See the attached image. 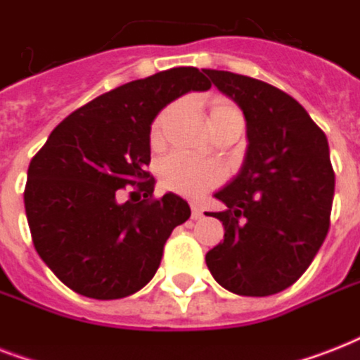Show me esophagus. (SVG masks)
Instances as JSON below:
<instances>
[{
    "mask_svg": "<svg viewBox=\"0 0 360 360\" xmlns=\"http://www.w3.org/2000/svg\"><path fill=\"white\" fill-rule=\"evenodd\" d=\"M192 220H198L202 219V209H200V205H196V203H192Z\"/></svg>",
    "mask_w": 360,
    "mask_h": 360,
    "instance_id": "obj_1",
    "label": "esophagus"
}]
</instances>
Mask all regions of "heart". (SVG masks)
Listing matches in <instances>:
<instances>
[{"label":"heart","instance_id":"heart-1","mask_svg":"<svg viewBox=\"0 0 360 360\" xmlns=\"http://www.w3.org/2000/svg\"><path fill=\"white\" fill-rule=\"evenodd\" d=\"M174 114V108L164 110L162 114L158 115L157 120L151 124V141L153 143H160L162 140L164 127L168 120ZM239 114V110L228 101H214L209 108V120L211 124H219L220 121L226 120L228 115ZM222 168L214 162H202V160H194V158L174 153L162 160L160 164V181L168 191H174L183 196H200L209 188H213L222 181Z\"/></svg>","mask_w":360,"mask_h":360}]
</instances>
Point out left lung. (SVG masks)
<instances>
[{"mask_svg": "<svg viewBox=\"0 0 360 360\" xmlns=\"http://www.w3.org/2000/svg\"><path fill=\"white\" fill-rule=\"evenodd\" d=\"M246 120L245 162L214 194L224 240L205 254L231 293L267 297L301 278L323 245L335 196L327 136L288 93L250 76L203 69Z\"/></svg>", "mask_w": 360, "mask_h": 360, "instance_id": "left-lung-1", "label": "left lung"}]
</instances>
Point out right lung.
Returning a JSON list of instances; mask_svg holds the SVG:
<instances>
[{
  "label": "right lung",
  "instance_id": "right-lung-1",
  "mask_svg": "<svg viewBox=\"0 0 360 360\" xmlns=\"http://www.w3.org/2000/svg\"><path fill=\"white\" fill-rule=\"evenodd\" d=\"M209 87L196 67L129 82L65 117L31 158L24 191L31 239L70 290L110 301L155 276L169 233L191 207L174 192L153 198L151 123L172 101Z\"/></svg>",
  "mask_w": 360,
  "mask_h": 360
}]
</instances>
